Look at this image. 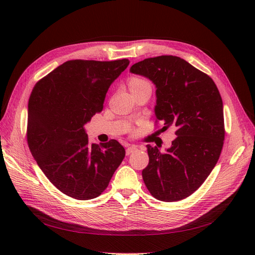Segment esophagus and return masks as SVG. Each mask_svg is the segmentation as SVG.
Here are the masks:
<instances>
[{"label": "esophagus", "instance_id": "obj_1", "mask_svg": "<svg viewBox=\"0 0 255 255\" xmlns=\"http://www.w3.org/2000/svg\"><path fill=\"white\" fill-rule=\"evenodd\" d=\"M135 150H137V145H134V144H132V145H128V149H127V155H129L130 153H133Z\"/></svg>", "mask_w": 255, "mask_h": 255}]
</instances>
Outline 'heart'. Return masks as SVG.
<instances>
[{
	"label": "heart",
	"instance_id": "heart-1",
	"mask_svg": "<svg viewBox=\"0 0 255 255\" xmlns=\"http://www.w3.org/2000/svg\"><path fill=\"white\" fill-rule=\"evenodd\" d=\"M145 85H150V84H149V82L146 81V80L141 79V78H137V76H134V78H130L129 81H128V87H129V89L145 86Z\"/></svg>",
	"mask_w": 255,
	"mask_h": 255
}]
</instances>
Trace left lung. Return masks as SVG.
Instances as JSON below:
<instances>
[{
    "mask_svg": "<svg viewBox=\"0 0 255 255\" xmlns=\"http://www.w3.org/2000/svg\"><path fill=\"white\" fill-rule=\"evenodd\" d=\"M129 70L155 84V122L164 123L161 129L176 128L166 152L146 145L143 182L155 199L180 201L201 186L219 159L226 134L219 90L206 73L177 56L145 58Z\"/></svg>",
    "mask_w": 255,
    "mask_h": 255,
    "instance_id": "8db88e82",
    "label": "left lung"
}]
</instances>
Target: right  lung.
<instances>
[{
	"label": "right lung",
	"mask_w": 255,
	"mask_h": 255,
	"mask_svg": "<svg viewBox=\"0 0 255 255\" xmlns=\"http://www.w3.org/2000/svg\"><path fill=\"white\" fill-rule=\"evenodd\" d=\"M127 58L68 60L34 86L28 100V148L49 181L76 200L99 197L126 156L115 139L90 143L84 125L102 112L112 83Z\"/></svg>",
	"instance_id": "obj_1"
}]
</instances>
